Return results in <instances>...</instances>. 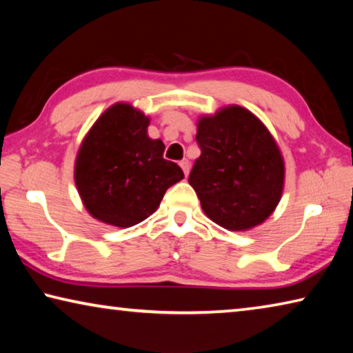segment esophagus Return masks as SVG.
<instances>
[{
  "label": "esophagus",
  "instance_id": "34e87169",
  "mask_svg": "<svg viewBox=\"0 0 353 353\" xmlns=\"http://www.w3.org/2000/svg\"><path fill=\"white\" fill-rule=\"evenodd\" d=\"M181 168H182V171H183V174L185 176H188V172H190V162L187 159H183V160H181Z\"/></svg>",
  "mask_w": 353,
  "mask_h": 353
}]
</instances>
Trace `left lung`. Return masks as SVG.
I'll return each mask as SVG.
<instances>
[{
	"mask_svg": "<svg viewBox=\"0 0 353 353\" xmlns=\"http://www.w3.org/2000/svg\"><path fill=\"white\" fill-rule=\"evenodd\" d=\"M201 157L188 182L202 210L229 230L259 225L277 207L285 166L276 141L249 110L230 105L198 123Z\"/></svg>",
	"mask_w": 353,
	"mask_h": 353,
	"instance_id": "1",
	"label": "left lung"
}]
</instances>
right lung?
I'll return each mask as SVG.
<instances>
[{
  "label": "right lung",
  "mask_w": 353,
  "mask_h": 353,
  "mask_svg": "<svg viewBox=\"0 0 353 353\" xmlns=\"http://www.w3.org/2000/svg\"><path fill=\"white\" fill-rule=\"evenodd\" d=\"M149 118L132 105L107 109L83 139L74 181L93 218L130 227L157 210L171 185L183 179L174 162L163 159L162 140H151Z\"/></svg>",
  "instance_id": "1"
}]
</instances>
